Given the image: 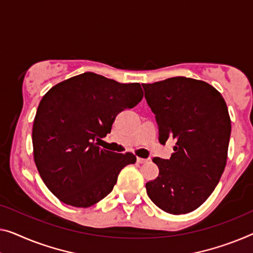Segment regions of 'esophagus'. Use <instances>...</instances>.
I'll return each instance as SVG.
<instances>
[{"instance_id":"34e87169","label":"esophagus","mask_w":253,"mask_h":253,"mask_svg":"<svg viewBox=\"0 0 253 253\" xmlns=\"http://www.w3.org/2000/svg\"><path fill=\"white\" fill-rule=\"evenodd\" d=\"M148 159H143V158H137V163L138 164H146L148 163Z\"/></svg>"}]
</instances>
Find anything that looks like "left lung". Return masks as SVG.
I'll use <instances>...</instances> for the list:
<instances>
[{
  "label": "left lung",
  "mask_w": 253,
  "mask_h": 253,
  "mask_svg": "<svg viewBox=\"0 0 253 253\" xmlns=\"http://www.w3.org/2000/svg\"><path fill=\"white\" fill-rule=\"evenodd\" d=\"M142 85L159 141H175L170 159H153L159 176L146 183V192L166 212H191L210 197L226 167L232 128L227 105L213 86L198 79L172 77Z\"/></svg>",
  "instance_id": "obj_1"
}]
</instances>
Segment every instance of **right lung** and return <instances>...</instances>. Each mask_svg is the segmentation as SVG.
Segmentation results:
<instances>
[{
	"label": "right lung",
	"instance_id": "1",
	"mask_svg": "<svg viewBox=\"0 0 253 253\" xmlns=\"http://www.w3.org/2000/svg\"><path fill=\"white\" fill-rule=\"evenodd\" d=\"M143 99L138 83L120 84L84 73L53 86L43 96L33 125L34 161L60 201L87 208L110 193L133 153L101 149L117 115Z\"/></svg>",
	"mask_w": 253,
	"mask_h": 253
}]
</instances>
